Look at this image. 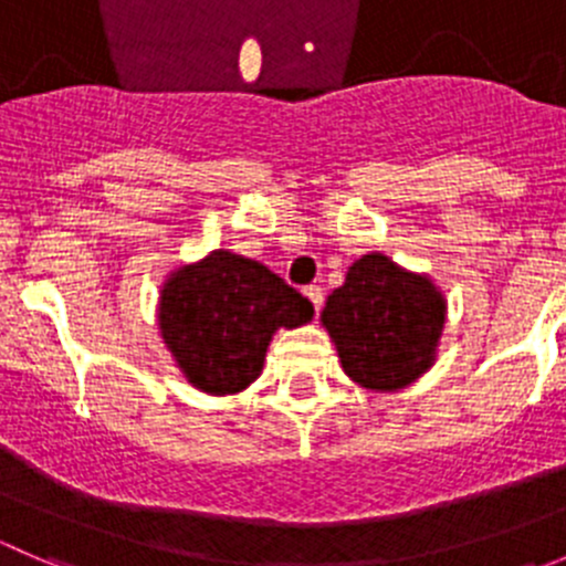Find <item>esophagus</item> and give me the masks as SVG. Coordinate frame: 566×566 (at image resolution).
<instances>
[{
	"instance_id": "obj_1",
	"label": "esophagus",
	"mask_w": 566,
	"mask_h": 566,
	"mask_svg": "<svg viewBox=\"0 0 566 566\" xmlns=\"http://www.w3.org/2000/svg\"><path fill=\"white\" fill-rule=\"evenodd\" d=\"M304 295L312 301L315 312H319V306H323V287H317V284H310V287L304 290Z\"/></svg>"
}]
</instances>
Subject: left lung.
<instances>
[{"label": "left lung", "mask_w": 566, "mask_h": 566, "mask_svg": "<svg viewBox=\"0 0 566 566\" xmlns=\"http://www.w3.org/2000/svg\"><path fill=\"white\" fill-rule=\"evenodd\" d=\"M319 319L347 378L364 389L397 391L436 364L447 301L430 276L373 251L353 262Z\"/></svg>", "instance_id": "obj_1"}]
</instances>
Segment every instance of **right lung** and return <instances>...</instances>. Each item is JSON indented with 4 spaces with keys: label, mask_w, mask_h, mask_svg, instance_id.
Returning <instances> with one entry per match:
<instances>
[{
    "label": "right lung",
    "mask_w": 566,
    "mask_h": 566,
    "mask_svg": "<svg viewBox=\"0 0 566 566\" xmlns=\"http://www.w3.org/2000/svg\"><path fill=\"white\" fill-rule=\"evenodd\" d=\"M315 306L271 268L227 249L177 268L164 282L158 328L193 389L238 394L262 373L279 328L310 323Z\"/></svg>",
    "instance_id": "1"
}]
</instances>
